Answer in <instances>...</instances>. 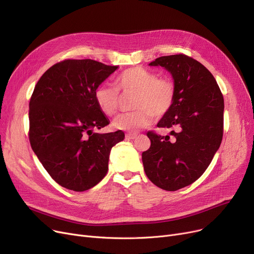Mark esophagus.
I'll return each instance as SVG.
<instances>
[{
  "label": "esophagus",
  "mask_w": 254,
  "mask_h": 254,
  "mask_svg": "<svg viewBox=\"0 0 254 254\" xmlns=\"http://www.w3.org/2000/svg\"><path fill=\"white\" fill-rule=\"evenodd\" d=\"M136 137H137V134H135V132H127V134L126 135V138L127 140H132V139H135Z\"/></svg>",
  "instance_id": "esophagus-1"
}]
</instances>
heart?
<instances>
[{
	"instance_id": "heart-1",
	"label": "heart",
	"mask_w": 254,
	"mask_h": 254,
	"mask_svg": "<svg viewBox=\"0 0 254 254\" xmlns=\"http://www.w3.org/2000/svg\"><path fill=\"white\" fill-rule=\"evenodd\" d=\"M119 90L135 93L132 112L120 114L113 126L117 129L130 132L148 127L155 117H163L170 112L176 99V85L171 78L158 75L142 66H134L120 73L115 85L101 83L95 90V101L100 110L108 116L114 115L119 105Z\"/></svg>"
}]
</instances>
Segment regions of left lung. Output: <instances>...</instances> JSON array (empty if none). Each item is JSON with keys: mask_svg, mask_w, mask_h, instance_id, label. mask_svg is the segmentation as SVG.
Segmentation results:
<instances>
[{"mask_svg": "<svg viewBox=\"0 0 254 254\" xmlns=\"http://www.w3.org/2000/svg\"><path fill=\"white\" fill-rule=\"evenodd\" d=\"M149 65L164 66L174 79L175 103L157 127L176 131H171L173 140L148 131L151 145L142 153V162L153 184L174 191L201 177L218 150L223 135V96L210 71L190 57H161Z\"/></svg>", "mask_w": 254, "mask_h": 254, "instance_id": "8db88e82", "label": "left lung"}]
</instances>
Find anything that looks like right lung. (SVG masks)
Wrapping results in <instances>:
<instances>
[{
  "mask_svg": "<svg viewBox=\"0 0 254 254\" xmlns=\"http://www.w3.org/2000/svg\"><path fill=\"white\" fill-rule=\"evenodd\" d=\"M117 68L92 60H64L50 66L35 86L30 143L51 178L64 189L84 191L97 185L108 172L111 148L125 139L122 130L93 131L109 125L95 90Z\"/></svg>",
  "mask_w": 254,
  "mask_h": 254,
  "instance_id": "right-lung-1",
  "label": "right lung"
}]
</instances>
